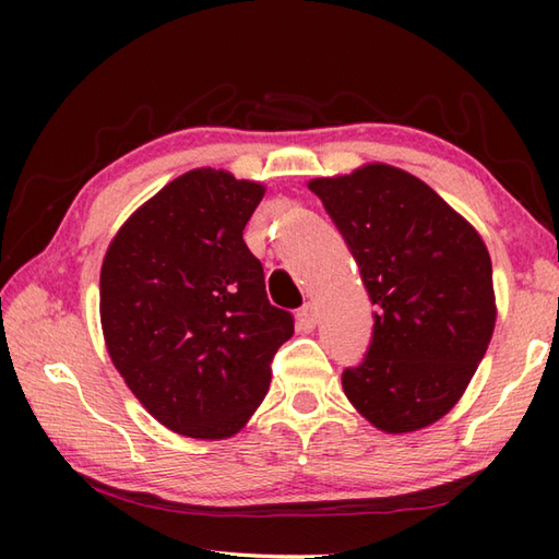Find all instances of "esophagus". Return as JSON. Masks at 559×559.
I'll use <instances>...</instances> for the list:
<instances>
[{
  "instance_id": "obj_1",
  "label": "esophagus",
  "mask_w": 559,
  "mask_h": 559,
  "mask_svg": "<svg viewBox=\"0 0 559 559\" xmlns=\"http://www.w3.org/2000/svg\"><path fill=\"white\" fill-rule=\"evenodd\" d=\"M295 319H298V326H300V331H312V329L317 326V319H319L317 307H314L312 302L302 305L300 310H298V314H295Z\"/></svg>"
}]
</instances>
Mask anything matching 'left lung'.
<instances>
[{
    "mask_svg": "<svg viewBox=\"0 0 559 559\" xmlns=\"http://www.w3.org/2000/svg\"><path fill=\"white\" fill-rule=\"evenodd\" d=\"M370 293L374 334L343 391L386 435L442 420L490 346L497 302L480 233L430 185L386 163L314 177Z\"/></svg>",
    "mask_w": 559,
    "mask_h": 559,
    "instance_id": "8db88e82",
    "label": "left lung"
}]
</instances>
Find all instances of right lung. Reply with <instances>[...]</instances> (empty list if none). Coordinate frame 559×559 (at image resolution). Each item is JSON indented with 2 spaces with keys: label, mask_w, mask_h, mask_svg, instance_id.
<instances>
[{
  "label": "right lung",
  "mask_w": 559,
  "mask_h": 559,
  "mask_svg": "<svg viewBox=\"0 0 559 559\" xmlns=\"http://www.w3.org/2000/svg\"><path fill=\"white\" fill-rule=\"evenodd\" d=\"M266 187L194 168L144 201L105 252L100 326L153 418L192 439L237 435L264 401L293 317L266 298L242 230Z\"/></svg>",
  "instance_id": "right-lung-1"
}]
</instances>
